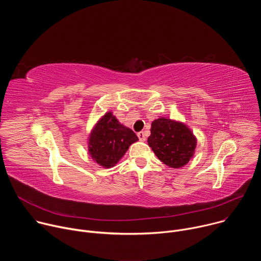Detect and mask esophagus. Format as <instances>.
I'll list each match as a JSON object with an SVG mask.
<instances>
[{
	"label": "esophagus",
	"instance_id": "1",
	"mask_svg": "<svg viewBox=\"0 0 261 261\" xmlns=\"http://www.w3.org/2000/svg\"><path fill=\"white\" fill-rule=\"evenodd\" d=\"M137 136H138V138H139V140L140 141H145V139H146V136H145V134H144V132H138L137 133Z\"/></svg>",
	"mask_w": 261,
	"mask_h": 261
}]
</instances>
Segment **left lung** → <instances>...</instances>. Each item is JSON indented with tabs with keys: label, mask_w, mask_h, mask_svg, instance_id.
I'll use <instances>...</instances> for the list:
<instances>
[{
	"label": "left lung",
	"mask_w": 261,
	"mask_h": 261,
	"mask_svg": "<svg viewBox=\"0 0 261 261\" xmlns=\"http://www.w3.org/2000/svg\"><path fill=\"white\" fill-rule=\"evenodd\" d=\"M147 144L165 165L180 168L193 158L197 138L185 123L161 117L152 122Z\"/></svg>",
	"instance_id": "1"
}]
</instances>
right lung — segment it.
<instances>
[{"label":"right lung","mask_w":261,"mask_h":261,"mask_svg":"<svg viewBox=\"0 0 261 261\" xmlns=\"http://www.w3.org/2000/svg\"><path fill=\"white\" fill-rule=\"evenodd\" d=\"M138 137L107 111L93 126L88 136V151L93 161L103 168H111L123 158Z\"/></svg>","instance_id":"add662e5"}]
</instances>
